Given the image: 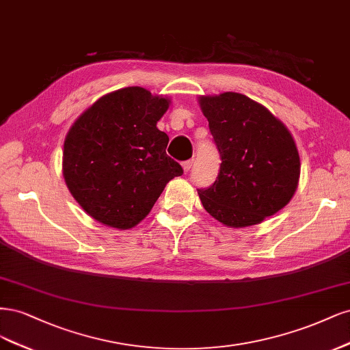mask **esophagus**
I'll return each instance as SVG.
<instances>
[{"label": "esophagus", "instance_id": "esophagus-1", "mask_svg": "<svg viewBox=\"0 0 350 350\" xmlns=\"http://www.w3.org/2000/svg\"><path fill=\"white\" fill-rule=\"evenodd\" d=\"M191 164H193V160H187V161H183L182 165H183V170L187 173L190 168H191Z\"/></svg>", "mask_w": 350, "mask_h": 350}]
</instances>
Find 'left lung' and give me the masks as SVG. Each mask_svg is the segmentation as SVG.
<instances>
[{"label": "left lung", "mask_w": 350, "mask_h": 350, "mask_svg": "<svg viewBox=\"0 0 350 350\" xmlns=\"http://www.w3.org/2000/svg\"><path fill=\"white\" fill-rule=\"evenodd\" d=\"M200 107L221 157L215 182L198 189L209 215L241 228L284 208L301 170L297 145L284 123L240 93L200 97Z\"/></svg>", "instance_id": "1"}]
</instances>
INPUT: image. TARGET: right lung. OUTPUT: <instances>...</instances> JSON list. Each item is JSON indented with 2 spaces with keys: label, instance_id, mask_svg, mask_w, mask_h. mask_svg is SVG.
Wrapping results in <instances>:
<instances>
[{
  "label": "right lung",
  "instance_id": "right-lung-1",
  "mask_svg": "<svg viewBox=\"0 0 350 350\" xmlns=\"http://www.w3.org/2000/svg\"><path fill=\"white\" fill-rule=\"evenodd\" d=\"M170 100L142 87L98 98L75 120L64 144V177L71 195L96 221L128 230L142 221L183 168L167 155L157 128Z\"/></svg>",
  "mask_w": 350,
  "mask_h": 350
}]
</instances>
